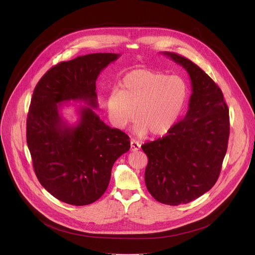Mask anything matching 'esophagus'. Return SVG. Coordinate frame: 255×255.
I'll return each instance as SVG.
<instances>
[{
    "label": "esophagus",
    "instance_id": "1",
    "mask_svg": "<svg viewBox=\"0 0 255 255\" xmlns=\"http://www.w3.org/2000/svg\"><path fill=\"white\" fill-rule=\"evenodd\" d=\"M131 146H130V149H131V151H137V150H139L140 149V147H141V144L138 142V141H136V140H134V139H132L131 140Z\"/></svg>",
    "mask_w": 255,
    "mask_h": 255
}]
</instances>
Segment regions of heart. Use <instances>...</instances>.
I'll list each match as a JSON object with an SVG mask.
<instances>
[{"label": "heart", "mask_w": 255, "mask_h": 255, "mask_svg": "<svg viewBox=\"0 0 255 255\" xmlns=\"http://www.w3.org/2000/svg\"><path fill=\"white\" fill-rule=\"evenodd\" d=\"M187 97L188 86L183 78L151 69H135L123 79L121 91L109 95L107 110L118 129H125L136 117L137 135L144 136L149 131L159 136L175 124Z\"/></svg>", "instance_id": "heart-1"}]
</instances>
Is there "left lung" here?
Returning <instances> with one entry per match:
<instances>
[{
	"label": "left lung",
	"instance_id": "obj_1",
	"mask_svg": "<svg viewBox=\"0 0 255 255\" xmlns=\"http://www.w3.org/2000/svg\"><path fill=\"white\" fill-rule=\"evenodd\" d=\"M183 66L192 82L189 110L155 141L142 145L148 157L145 185L159 203L177 206L201 197L219 177L228 145L229 109L223 93L190 59L163 52Z\"/></svg>",
	"mask_w": 255,
	"mask_h": 255
}]
</instances>
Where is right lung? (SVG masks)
Returning a JSON list of instances; mask_svg holds the SVG:
<instances>
[{
  "mask_svg": "<svg viewBox=\"0 0 255 255\" xmlns=\"http://www.w3.org/2000/svg\"><path fill=\"white\" fill-rule=\"evenodd\" d=\"M120 54L92 53L52 66L36 85L26 137L36 176L54 198L74 206L96 202L106 192L114 162L130 149L129 136L106 125L94 112L96 81ZM83 100L80 120L69 127L61 102Z\"/></svg>",
  "mask_w": 255,
  "mask_h": 255,
  "instance_id": "1",
  "label": "right lung"
}]
</instances>
